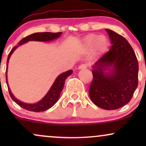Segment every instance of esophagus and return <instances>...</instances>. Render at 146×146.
Returning a JSON list of instances; mask_svg holds the SVG:
<instances>
[{
  "label": "esophagus",
  "mask_w": 146,
  "mask_h": 146,
  "mask_svg": "<svg viewBox=\"0 0 146 146\" xmlns=\"http://www.w3.org/2000/svg\"><path fill=\"white\" fill-rule=\"evenodd\" d=\"M88 67V65L87 64H82L80 66H78L79 69H86V68Z\"/></svg>",
  "instance_id": "obj_1"
}]
</instances>
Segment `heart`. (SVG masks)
<instances>
[{"label":"heart","instance_id":"b5f03b06","mask_svg":"<svg viewBox=\"0 0 146 146\" xmlns=\"http://www.w3.org/2000/svg\"><path fill=\"white\" fill-rule=\"evenodd\" d=\"M84 44L88 47L93 46L99 50H104L106 48L108 45V40L106 37L104 35H98L91 33L88 35L84 38Z\"/></svg>","mask_w":146,"mask_h":146}]
</instances>
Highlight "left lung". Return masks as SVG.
Returning a JSON list of instances; mask_svg holds the SVG:
<instances>
[{"mask_svg": "<svg viewBox=\"0 0 146 146\" xmlns=\"http://www.w3.org/2000/svg\"><path fill=\"white\" fill-rule=\"evenodd\" d=\"M112 46L93 66L89 88L90 100L105 110H115L130 101L138 86L139 64L131 45L121 35L106 29ZM113 66L112 73L103 71Z\"/></svg>", "mask_w": 146, "mask_h": 146, "instance_id": "left-lung-1", "label": "left lung"}]
</instances>
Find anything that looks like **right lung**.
<instances>
[{
    "instance_id": "obj_1",
    "label": "right lung",
    "mask_w": 146,
    "mask_h": 146,
    "mask_svg": "<svg viewBox=\"0 0 146 146\" xmlns=\"http://www.w3.org/2000/svg\"><path fill=\"white\" fill-rule=\"evenodd\" d=\"M61 32H58V33H51V32H40V33H35L33 34L29 35V36H26L25 38H23L21 41L18 42V46L23 44V43L27 42L30 41V40H36V41H49L52 40H54L56 38H58L61 35ZM18 46H15L14 48L11 49V51H10V53L8 55L7 58V67L8 62H9V58L11 56V55L12 54V53L18 47ZM73 73L72 70H69V71L64 72L62 74L60 75L58 78H56V81L54 82L53 84L52 85L51 88H50L49 91L48 92L47 94L44 96V98L41 100L39 102H38L37 104H26L23 103L19 100H18L17 99H16L14 97V95H12V93H11V90H10L9 86H8V90H9V93L11 98L18 105H19L20 106L22 107L23 108H24L25 110H29V111H33V112H41V111H44V110L48 109V108H51L56 103L57 101L58 100L60 97V94L61 93V91L63 89L64 85V82L66 79L68 78L69 75H71ZM6 82L7 84V71H6Z\"/></svg>"
}]
</instances>
